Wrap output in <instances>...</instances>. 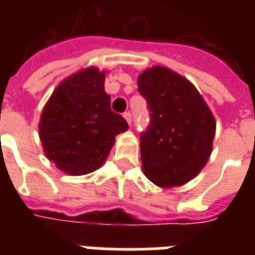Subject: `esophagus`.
Listing matches in <instances>:
<instances>
[{"mask_svg":"<svg viewBox=\"0 0 255 255\" xmlns=\"http://www.w3.org/2000/svg\"><path fill=\"white\" fill-rule=\"evenodd\" d=\"M124 119L127 120V123L128 124H131L132 122V115H131V112H124Z\"/></svg>","mask_w":255,"mask_h":255,"instance_id":"esophagus-1","label":"esophagus"}]
</instances>
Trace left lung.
Listing matches in <instances>:
<instances>
[{
    "mask_svg": "<svg viewBox=\"0 0 255 255\" xmlns=\"http://www.w3.org/2000/svg\"><path fill=\"white\" fill-rule=\"evenodd\" d=\"M137 86L151 111V124L140 136L144 174L160 188L184 185L209 160L213 114L186 78L163 66L144 70Z\"/></svg>",
    "mask_w": 255,
    "mask_h": 255,
    "instance_id": "obj_1",
    "label": "left lung"
}]
</instances>
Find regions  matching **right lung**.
Here are the masks:
<instances>
[{
	"label": "right lung",
	"instance_id": "1",
	"mask_svg": "<svg viewBox=\"0 0 255 255\" xmlns=\"http://www.w3.org/2000/svg\"><path fill=\"white\" fill-rule=\"evenodd\" d=\"M106 73L87 67L57 86L43 107L39 139L46 157L71 176L91 173L104 164L116 135L127 131L104 91Z\"/></svg>",
	"mask_w": 255,
	"mask_h": 255
}]
</instances>
